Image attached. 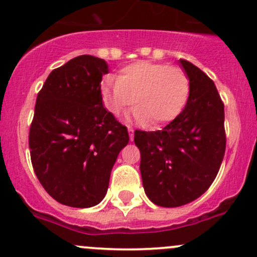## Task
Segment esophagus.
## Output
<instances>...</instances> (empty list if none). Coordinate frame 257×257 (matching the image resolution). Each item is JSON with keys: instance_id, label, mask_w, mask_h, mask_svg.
<instances>
[{"instance_id": "1", "label": "esophagus", "mask_w": 257, "mask_h": 257, "mask_svg": "<svg viewBox=\"0 0 257 257\" xmlns=\"http://www.w3.org/2000/svg\"><path fill=\"white\" fill-rule=\"evenodd\" d=\"M128 132H129V138H131V141H133V138H134V129L132 128V126H128Z\"/></svg>"}]
</instances>
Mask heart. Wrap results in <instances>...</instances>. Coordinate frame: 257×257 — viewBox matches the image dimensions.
<instances>
[{
	"label": "heart",
	"mask_w": 257,
	"mask_h": 257,
	"mask_svg": "<svg viewBox=\"0 0 257 257\" xmlns=\"http://www.w3.org/2000/svg\"><path fill=\"white\" fill-rule=\"evenodd\" d=\"M190 82L184 69L154 62H136L124 67L118 79L102 85L105 108L119 116L132 105L134 120L160 126L175 119L185 107Z\"/></svg>",
	"instance_id": "1"
}]
</instances>
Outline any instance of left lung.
<instances>
[{
  "instance_id": "8db88e82",
  "label": "left lung",
  "mask_w": 257,
  "mask_h": 257,
  "mask_svg": "<svg viewBox=\"0 0 257 257\" xmlns=\"http://www.w3.org/2000/svg\"><path fill=\"white\" fill-rule=\"evenodd\" d=\"M188 102L163 131L134 132L145 194L155 205L177 208L203 195L220 169L226 147L224 103L214 82L185 59Z\"/></svg>"
}]
</instances>
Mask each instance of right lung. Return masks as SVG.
Instances as JSON below:
<instances>
[{
    "label": "right lung",
    "instance_id": "add662e5",
    "mask_svg": "<svg viewBox=\"0 0 257 257\" xmlns=\"http://www.w3.org/2000/svg\"><path fill=\"white\" fill-rule=\"evenodd\" d=\"M104 59L83 54L53 69L37 95L28 144L38 180L63 205L90 208L103 200L126 126L103 107Z\"/></svg>",
    "mask_w": 257,
    "mask_h": 257
}]
</instances>
